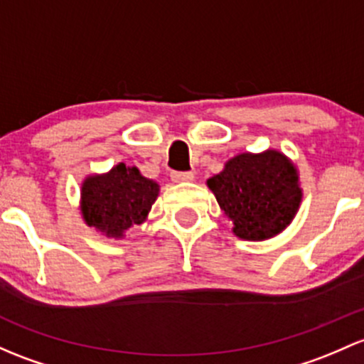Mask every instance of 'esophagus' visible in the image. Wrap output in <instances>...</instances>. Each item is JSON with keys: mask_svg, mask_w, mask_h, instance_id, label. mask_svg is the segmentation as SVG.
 <instances>
[{"mask_svg": "<svg viewBox=\"0 0 364 364\" xmlns=\"http://www.w3.org/2000/svg\"><path fill=\"white\" fill-rule=\"evenodd\" d=\"M195 174L193 172H179V171H174L171 174V179L174 183H186V181H193Z\"/></svg>", "mask_w": 364, "mask_h": 364, "instance_id": "1", "label": "esophagus"}]
</instances>
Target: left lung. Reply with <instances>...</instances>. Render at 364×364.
Returning a JSON list of instances; mask_svg holds the SVG:
<instances>
[{
    "label": "left lung",
    "instance_id": "8db88e82",
    "mask_svg": "<svg viewBox=\"0 0 364 364\" xmlns=\"http://www.w3.org/2000/svg\"><path fill=\"white\" fill-rule=\"evenodd\" d=\"M221 211L244 240L279 235L296 216L304 192L296 166L277 150L239 153L208 179Z\"/></svg>",
    "mask_w": 364,
    "mask_h": 364
}]
</instances>
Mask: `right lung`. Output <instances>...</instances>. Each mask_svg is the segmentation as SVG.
Segmentation results:
<instances>
[{
	"label": "right lung",
	"instance_id": "add662e5",
	"mask_svg": "<svg viewBox=\"0 0 364 364\" xmlns=\"http://www.w3.org/2000/svg\"><path fill=\"white\" fill-rule=\"evenodd\" d=\"M160 186L137 167L117 164L105 174H90L82 183L80 211L87 225L112 239H124L141 225L159 197Z\"/></svg>",
	"mask_w": 364,
	"mask_h": 364
}]
</instances>
